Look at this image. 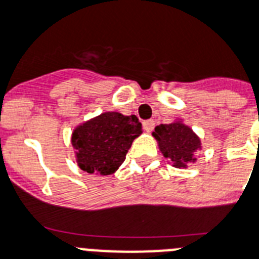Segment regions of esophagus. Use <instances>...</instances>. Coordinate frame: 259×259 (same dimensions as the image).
I'll return each instance as SVG.
<instances>
[{
    "instance_id": "1",
    "label": "esophagus",
    "mask_w": 259,
    "mask_h": 259,
    "mask_svg": "<svg viewBox=\"0 0 259 259\" xmlns=\"http://www.w3.org/2000/svg\"><path fill=\"white\" fill-rule=\"evenodd\" d=\"M144 129L146 130V132H151V130L154 129V121L153 119H148V121H145L144 122Z\"/></svg>"
}]
</instances>
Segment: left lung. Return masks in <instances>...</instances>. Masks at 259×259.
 Segmentation results:
<instances>
[{
    "instance_id": "8db88e82",
    "label": "left lung",
    "mask_w": 259,
    "mask_h": 259,
    "mask_svg": "<svg viewBox=\"0 0 259 259\" xmlns=\"http://www.w3.org/2000/svg\"><path fill=\"white\" fill-rule=\"evenodd\" d=\"M163 157L173 162L174 167L185 169L197 161L194 153L201 149L199 137L182 121L161 123L153 132Z\"/></svg>"
}]
</instances>
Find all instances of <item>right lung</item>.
I'll return each mask as SVG.
<instances>
[{
	"mask_svg": "<svg viewBox=\"0 0 259 259\" xmlns=\"http://www.w3.org/2000/svg\"><path fill=\"white\" fill-rule=\"evenodd\" d=\"M142 125L136 115L106 111L81 123L71 134V145L81 170L90 174L110 176L122 165L126 153Z\"/></svg>",
	"mask_w": 259,
	"mask_h": 259,
	"instance_id": "obj_1",
	"label": "right lung"
}]
</instances>
